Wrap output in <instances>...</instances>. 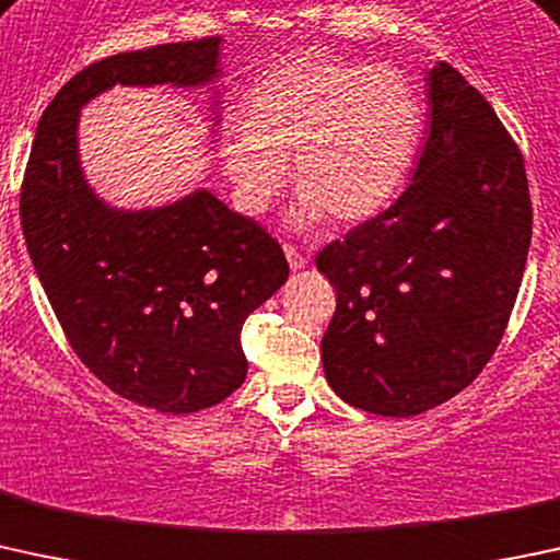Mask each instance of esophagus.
Masks as SVG:
<instances>
[{
    "instance_id": "obj_1",
    "label": "esophagus",
    "mask_w": 560,
    "mask_h": 560,
    "mask_svg": "<svg viewBox=\"0 0 560 560\" xmlns=\"http://www.w3.org/2000/svg\"><path fill=\"white\" fill-rule=\"evenodd\" d=\"M284 255H287V260H290L292 270H300V268H305V265H308V255H305L303 249H298V246L284 244Z\"/></svg>"
}]
</instances>
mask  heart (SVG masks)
Wrapping results in <instances>:
<instances>
[{"mask_svg":"<svg viewBox=\"0 0 560 560\" xmlns=\"http://www.w3.org/2000/svg\"><path fill=\"white\" fill-rule=\"evenodd\" d=\"M421 131L423 102L408 72L295 52L246 91L244 122L220 131V161L246 214L273 203L292 158L300 187L292 222L314 225L329 214L354 225L397 196Z\"/></svg>","mask_w":560,"mask_h":560,"instance_id":"obj_1","label":"heart"}]
</instances>
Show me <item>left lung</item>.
Masks as SVG:
<instances>
[{"mask_svg": "<svg viewBox=\"0 0 560 560\" xmlns=\"http://www.w3.org/2000/svg\"><path fill=\"white\" fill-rule=\"evenodd\" d=\"M429 137L386 211L316 255L335 287L327 384L368 413L408 419L467 388L497 351L526 270L523 155L451 63L429 72Z\"/></svg>", "mask_w": 560, "mask_h": 560, "instance_id": "8db88e82", "label": "left lung"}]
</instances>
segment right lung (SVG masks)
<instances>
[{
	"label": "right lung",
	"mask_w": 560,
	"mask_h": 560,
	"mask_svg": "<svg viewBox=\"0 0 560 560\" xmlns=\"http://www.w3.org/2000/svg\"><path fill=\"white\" fill-rule=\"evenodd\" d=\"M220 43L155 45L85 67L39 117L23 174V238L69 346L104 386L158 413H196L244 384L241 327L290 265L279 241L209 190L112 209L82 176L78 120L115 85H206L220 74Z\"/></svg>",
	"instance_id": "obj_1"
}]
</instances>
